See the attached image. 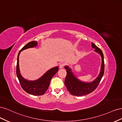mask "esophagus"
<instances>
[{"label":"esophagus","instance_id":"esophagus-1","mask_svg":"<svg viewBox=\"0 0 122 122\" xmlns=\"http://www.w3.org/2000/svg\"><path fill=\"white\" fill-rule=\"evenodd\" d=\"M64 63H61L60 64V65H59V67H60V68H63L64 67Z\"/></svg>","mask_w":122,"mask_h":122}]
</instances>
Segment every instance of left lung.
<instances>
[{"mask_svg":"<svg viewBox=\"0 0 122 122\" xmlns=\"http://www.w3.org/2000/svg\"><path fill=\"white\" fill-rule=\"evenodd\" d=\"M92 48H95V51L100 54L102 57V66L101 72L98 77L92 83H84L76 79L72 73L71 69L66 66V76L64 81V84L67 90L72 95L76 96H82L87 95L93 92L99 85L104 73V55L101 50L97 46L93 43H92Z\"/></svg>","mask_w":122,"mask_h":122,"instance_id":"1","label":"left lung"}]
</instances>
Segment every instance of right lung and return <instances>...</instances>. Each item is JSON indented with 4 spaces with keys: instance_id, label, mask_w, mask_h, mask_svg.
<instances>
[{
    "instance_id": "1",
    "label": "right lung",
    "mask_w": 122,
    "mask_h": 122,
    "mask_svg": "<svg viewBox=\"0 0 122 122\" xmlns=\"http://www.w3.org/2000/svg\"><path fill=\"white\" fill-rule=\"evenodd\" d=\"M37 44V42L36 41L30 42L25 46H24L21 48V50L20 51L18 55V57H17L16 74L19 80L20 85L24 91L34 96H41L44 94L47 90L48 86L50 85L51 79L56 74V73L58 71L59 67L57 66L51 69L41 78L34 81H27L22 77V76L20 74L19 68V56L20 52L28 48L36 46Z\"/></svg>"
}]
</instances>
